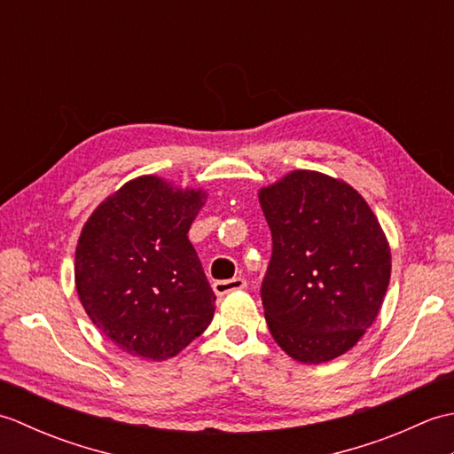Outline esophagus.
Returning <instances> with one entry per match:
<instances>
[{
	"label": "esophagus",
	"instance_id": "34e87169",
	"mask_svg": "<svg viewBox=\"0 0 454 454\" xmlns=\"http://www.w3.org/2000/svg\"><path fill=\"white\" fill-rule=\"evenodd\" d=\"M246 278L244 277H234V278H228V281H216L215 285H212V288H215V293L218 296H224V294H230V293H236V291H242V288H246Z\"/></svg>",
	"mask_w": 454,
	"mask_h": 454
}]
</instances>
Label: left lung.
<instances>
[{"label":"left lung","instance_id":"1","mask_svg":"<svg viewBox=\"0 0 454 454\" xmlns=\"http://www.w3.org/2000/svg\"><path fill=\"white\" fill-rule=\"evenodd\" d=\"M273 254L262 283L265 320L293 359L347 353L371 327L390 281V247L351 185L298 169L259 191Z\"/></svg>","mask_w":454,"mask_h":454}]
</instances>
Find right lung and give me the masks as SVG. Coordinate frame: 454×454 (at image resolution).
I'll list each match as a JSON object with an SVG mask.
<instances>
[{"label": "right lung", "mask_w": 454, "mask_h": 454, "mask_svg": "<svg viewBox=\"0 0 454 454\" xmlns=\"http://www.w3.org/2000/svg\"><path fill=\"white\" fill-rule=\"evenodd\" d=\"M207 195L132 179L95 208L75 247V288L119 349L166 361L207 330L216 296L187 232Z\"/></svg>", "instance_id": "add662e5"}]
</instances>
